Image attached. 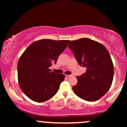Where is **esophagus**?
<instances>
[{"label": "esophagus", "instance_id": "1", "mask_svg": "<svg viewBox=\"0 0 127 127\" xmlns=\"http://www.w3.org/2000/svg\"><path fill=\"white\" fill-rule=\"evenodd\" d=\"M66 76L67 77H68V78H70V77H72L73 76V75H66Z\"/></svg>", "mask_w": 127, "mask_h": 127}]
</instances>
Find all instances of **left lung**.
Wrapping results in <instances>:
<instances>
[{"label":"left lung","instance_id":"obj_1","mask_svg":"<svg viewBox=\"0 0 127 127\" xmlns=\"http://www.w3.org/2000/svg\"><path fill=\"white\" fill-rule=\"evenodd\" d=\"M68 46L78 63L87 68L76 77L74 93L86 101L98 100L108 91L113 81L114 68L108 51L101 43L88 38L72 40Z\"/></svg>","mask_w":127,"mask_h":127}]
</instances>
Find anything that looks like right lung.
I'll return each instance as SVG.
<instances>
[{
    "mask_svg": "<svg viewBox=\"0 0 127 127\" xmlns=\"http://www.w3.org/2000/svg\"><path fill=\"white\" fill-rule=\"evenodd\" d=\"M69 41L37 40L29 45L21 55L17 65L19 85L32 100L45 101L57 93L65 75L51 72L49 67L53 63H56Z\"/></svg>",
    "mask_w": 127,
    "mask_h": 127,
    "instance_id": "1",
    "label": "right lung"
}]
</instances>
